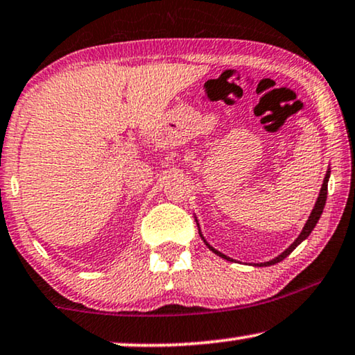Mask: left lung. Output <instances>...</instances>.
Masks as SVG:
<instances>
[{"mask_svg": "<svg viewBox=\"0 0 355 355\" xmlns=\"http://www.w3.org/2000/svg\"><path fill=\"white\" fill-rule=\"evenodd\" d=\"M328 180H329V168H328V172H326V175H324V180H323V185H321V190H320V196H318V200H316V202H315V207H313V211H311V214H310V217H309V220H306V224L304 225V229H302V232H300V235L299 237L295 239V242L291 245L289 248H286L284 252H282L279 257H276L274 259H269V261H264V263H259L258 266H271V264H276V263H279V261H282V259L284 258H287L289 257V254L294 252V250L299 247V245L304 242V240L309 237V235L311 234V230L315 229V225H316V222L320 220V216H321V212H323V209H324V202H326V195H328ZM200 235H201V239L205 240V237H202V234L200 232ZM205 243L207 245V247H209V250H212V252H214L217 257H220V258H224V259H229V261H232V258H229V257H225L224 253H220V252H217L216 248H212L209 243L206 242L205 240Z\"/></svg>", "mask_w": 355, "mask_h": 355, "instance_id": "left-lung-1", "label": "left lung"}]
</instances>
